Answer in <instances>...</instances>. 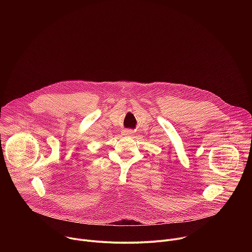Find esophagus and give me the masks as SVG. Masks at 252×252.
Segmentation results:
<instances>
[{"mask_svg":"<svg viewBox=\"0 0 252 252\" xmlns=\"http://www.w3.org/2000/svg\"><path fill=\"white\" fill-rule=\"evenodd\" d=\"M126 133H130V132H129V131H128V130H126Z\"/></svg>","mask_w":252,"mask_h":252,"instance_id":"obj_1","label":"esophagus"}]
</instances>
